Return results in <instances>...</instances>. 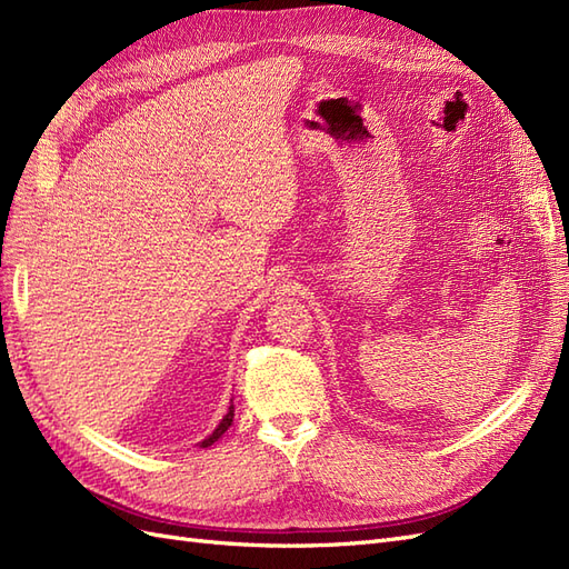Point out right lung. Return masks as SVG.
Instances as JSON below:
<instances>
[{
	"label": "right lung",
	"mask_w": 569,
	"mask_h": 569,
	"mask_svg": "<svg viewBox=\"0 0 569 569\" xmlns=\"http://www.w3.org/2000/svg\"><path fill=\"white\" fill-rule=\"evenodd\" d=\"M232 418H234V406H230V410L226 412V418H222V420H220V425L213 429V435H211V437H206V439L199 443L201 449H209L211 443H216L222 435H226V432H228V427L232 425Z\"/></svg>",
	"instance_id": "1"
}]
</instances>
